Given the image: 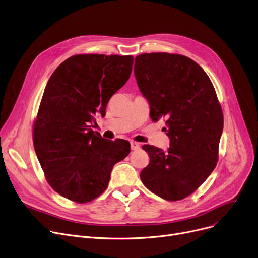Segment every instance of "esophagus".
<instances>
[{
  "label": "esophagus",
  "instance_id": "1",
  "mask_svg": "<svg viewBox=\"0 0 258 258\" xmlns=\"http://www.w3.org/2000/svg\"><path fill=\"white\" fill-rule=\"evenodd\" d=\"M130 145H131V149H132V150L140 149V147H141V145H140L139 143H136V142H131Z\"/></svg>",
  "mask_w": 258,
  "mask_h": 258
}]
</instances>
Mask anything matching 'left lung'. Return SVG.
<instances>
[{
	"label": "left lung",
	"instance_id": "obj_1",
	"mask_svg": "<svg viewBox=\"0 0 258 258\" xmlns=\"http://www.w3.org/2000/svg\"><path fill=\"white\" fill-rule=\"evenodd\" d=\"M134 75L153 122L165 118L170 148L144 145V185L168 201L186 198L216 168L224 117L215 87L190 58L169 53L135 57Z\"/></svg>",
	"mask_w": 258,
	"mask_h": 258
}]
</instances>
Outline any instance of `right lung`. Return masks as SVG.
Instances as JSON below:
<instances>
[{
    "label": "right lung",
    "mask_w": 258,
    "mask_h": 258,
    "mask_svg": "<svg viewBox=\"0 0 258 258\" xmlns=\"http://www.w3.org/2000/svg\"><path fill=\"white\" fill-rule=\"evenodd\" d=\"M133 57L74 55L52 74L33 124V145L45 179L64 198L87 203L107 188L113 165L130 153L124 140L92 127L128 81Z\"/></svg>",
    "instance_id": "add662e5"
}]
</instances>
